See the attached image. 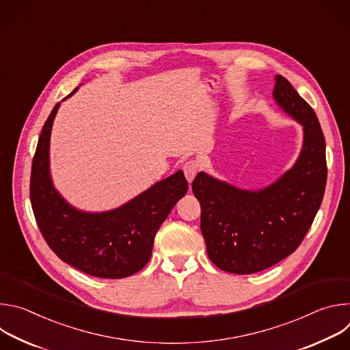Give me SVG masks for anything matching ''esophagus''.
I'll use <instances>...</instances> for the list:
<instances>
[{
    "label": "esophagus",
    "instance_id": "esophagus-1",
    "mask_svg": "<svg viewBox=\"0 0 350 350\" xmlns=\"http://www.w3.org/2000/svg\"><path fill=\"white\" fill-rule=\"evenodd\" d=\"M183 170H184L185 178L188 180V183H192V180L195 178L196 173L199 172V165H198L196 161H188V162L184 163Z\"/></svg>",
    "mask_w": 350,
    "mask_h": 350
}]
</instances>
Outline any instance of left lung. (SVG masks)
I'll use <instances>...</instances> for the list:
<instances>
[{"mask_svg":"<svg viewBox=\"0 0 350 350\" xmlns=\"http://www.w3.org/2000/svg\"><path fill=\"white\" fill-rule=\"evenodd\" d=\"M273 96L304 126V146L292 169L271 185L247 191L198 173L192 191L201 204L209 259L221 270L252 274L296 251L320 209L325 183V139L313 108L282 76Z\"/></svg>","mask_w":350,"mask_h":350,"instance_id":"8db88e82","label":"left lung"}]
</instances>
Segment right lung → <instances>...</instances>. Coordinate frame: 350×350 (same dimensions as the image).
Returning <instances> with one entry per match:
<instances>
[{"instance_id": "obj_1", "label": "right lung", "mask_w": 350, "mask_h": 350, "mask_svg": "<svg viewBox=\"0 0 350 350\" xmlns=\"http://www.w3.org/2000/svg\"><path fill=\"white\" fill-rule=\"evenodd\" d=\"M59 105L41 130L31 163L30 201L37 226L48 246L72 267L99 278L133 275L151 259L159 227L187 193L184 173L158 181L113 211L88 213L70 206L49 174V137Z\"/></svg>"}]
</instances>
